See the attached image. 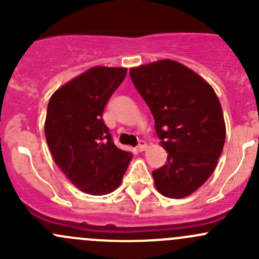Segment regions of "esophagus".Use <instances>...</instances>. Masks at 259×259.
Here are the masks:
<instances>
[{
    "mask_svg": "<svg viewBox=\"0 0 259 259\" xmlns=\"http://www.w3.org/2000/svg\"><path fill=\"white\" fill-rule=\"evenodd\" d=\"M146 146H148V145H146V143L144 142V140H139V144H138L137 148H138V150H139V151H144L146 149Z\"/></svg>",
    "mask_w": 259,
    "mask_h": 259,
    "instance_id": "esophagus-1",
    "label": "esophagus"
}]
</instances>
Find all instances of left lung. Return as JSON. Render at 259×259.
Returning a JSON list of instances; mask_svg holds the SVG:
<instances>
[{
	"mask_svg": "<svg viewBox=\"0 0 259 259\" xmlns=\"http://www.w3.org/2000/svg\"><path fill=\"white\" fill-rule=\"evenodd\" d=\"M130 77L168 153L166 164L153 171L154 184L164 197H188L213 174L223 150L221 103L207 81L173 60L134 67Z\"/></svg>",
	"mask_w": 259,
	"mask_h": 259,
	"instance_id": "1",
	"label": "left lung"
}]
</instances>
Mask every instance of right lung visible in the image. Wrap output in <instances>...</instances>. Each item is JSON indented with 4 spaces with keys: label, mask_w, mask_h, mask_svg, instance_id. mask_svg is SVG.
<instances>
[{
    "label": "right lung",
    "mask_w": 259,
    "mask_h": 259,
    "mask_svg": "<svg viewBox=\"0 0 259 259\" xmlns=\"http://www.w3.org/2000/svg\"><path fill=\"white\" fill-rule=\"evenodd\" d=\"M126 76L124 67L96 66L51 96L45 137L55 163L81 192L104 195L116 189L132 153L114 144L104 108Z\"/></svg>",
    "instance_id": "1"
}]
</instances>
